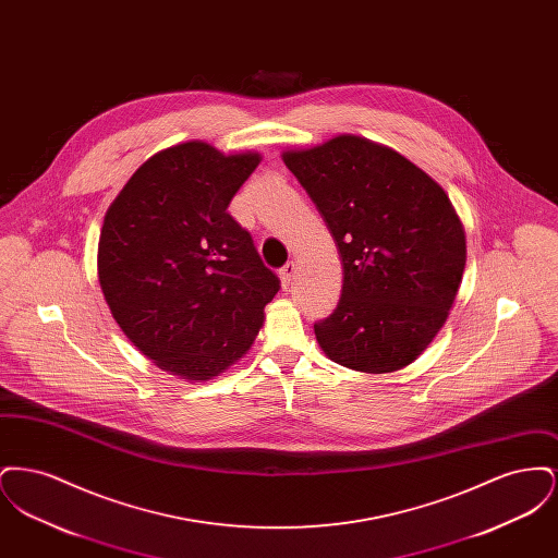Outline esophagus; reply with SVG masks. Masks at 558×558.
<instances>
[{"label":"esophagus","mask_w":558,"mask_h":558,"mask_svg":"<svg viewBox=\"0 0 558 558\" xmlns=\"http://www.w3.org/2000/svg\"><path fill=\"white\" fill-rule=\"evenodd\" d=\"M294 271H296V266H294L292 262L280 269V282H282V289H289V287H291L292 278H294Z\"/></svg>","instance_id":"34e87169"}]
</instances>
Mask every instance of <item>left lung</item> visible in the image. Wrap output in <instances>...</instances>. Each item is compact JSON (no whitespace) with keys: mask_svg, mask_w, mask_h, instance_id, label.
<instances>
[{"mask_svg":"<svg viewBox=\"0 0 558 558\" xmlns=\"http://www.w3.org/2000/svg\"><path fill=\"white\" fill-rule=\"evenodd\" d=\"M282 160L343 262L341 301L314 326L319 349L366 374L410 366L450 318L466 266L450 196L391 146L353 133L287 148Z\"/></svg>","mask_w":558,"mask_h":558,"instance_id":"obj_1","label":"left lung"}]
</instances>
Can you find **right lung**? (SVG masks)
I'll return each mask as SVG.
<instances>
[{
	"label": "right lung",
	"mask_w": 558,
	"mask_h": 558,
	"mask_svg": "<svg viewBox=\"0 0 558 558\" xmlns=\"http://www.w3.org/2000/svg\"><path fill=\"white\" fill-rule=\"evenodd\" d=\"M262 153L187 140L162 148L110 203L98 282L135 349L160 371L205 383L255 343L280 289L228 205Z\"/></svg>",
	"instance_id": "1"
}]
</instances>
